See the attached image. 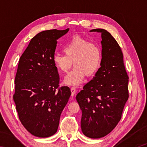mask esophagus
Segmentation results:
<instances>
[{"mask_svg": "<svg viewBox=\"0 0 147 147\" xmlns=\"http://www.w3.org/2000/svg\"><path fill=\"white\" fill-rule=\"evenodd\" d=\"M71 95L73 96L76 93V88H74V87H72V88H71Z\"/></svg>", "mask_w": 147, "mask_h": 147, "instance_id": "esophagus-1", "label": "esophagus"}]
</instances>
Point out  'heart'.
<instances>
[{
  "instance_id": "1",
  "label": "heart",
  "mask_w": 147,
  "mask_h": 147,
  "mask_svg": "<svg viewBox=\"0 0 147 147\" xmlns=\"http://www.w3.org/2000/svg\"><path fill=\"white\" fill-rule=\"evenodd\" d=\"M62 50L64 55L54 54L52 62L59 72L65 73L73 62L74 68L65 77V85H81L86 74L92 76L100 67L102 60L101 49L88 40L79 36H74L65 43Z\"/></svg>"
}]
</instances>
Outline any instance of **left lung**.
Here are the masks:
<instances>
[{
  "label": "left lung",
  "instance_id": "left-lung-1",
  "mask_svg": "<svg viewBox=\"0 0 147 147\" xmlns=\"http://www.w3.org/2000/svg\"><path fill=\"white\" fill-rule=\"evenodd\" d=\"M90 32L101 33V67L76 98L82 112V132L95 139L110 133L120 121L129 96V78L123 52L111 34L100 28Z\"/></svg>",
  "mask_w": 147,
  "mask_h": 147
}]
</instances>
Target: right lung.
<instances>
[{"instance_id": "add662e5", "label": "right lung", "mask_w": 147, "mask_h": 147, "mask_svg": "<svg viewBox=\"0 0 147 147\" xmlns=\"http://www.w3.org/2000/svg\"><path fill=\"white\" fill-rule=\"evenodd\" d=\"M69 29L43 31L31 40L19 61L14 101L19 118L32 135L40 138L57 132L61 114L71 96L67 86H59L52 62L57 40Z\"/></svg>"}]
</instances>
